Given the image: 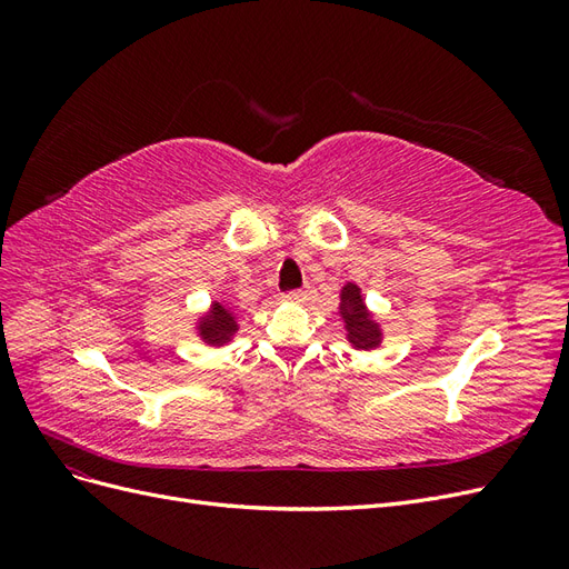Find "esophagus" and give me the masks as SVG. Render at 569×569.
<instances>
[{
  "instance_id": "esophagus-1",
  "label": "esophagus",
  "mask_w": 569,
  "mask_h": 569,
  "mask_svg": "<svg viewBox=\"0 0 569 569\" xmlns=\"http://www.w3.org/2000/svg\"><path fill=\"white\" fill-rule=\"evenodd\" d=\"M284 299H289V301H306V289H291V291H287Z\"/></svg>"
}]
</instances>
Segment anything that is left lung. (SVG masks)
<instances>
[{
	"mask_svg": "<svg viewBox=\"0 0 569 569\" xmlns=\"http://www.w3.org/2000/svg\"><path fill=\"white\" fill-rule=\"evenodd\" d=\"M341 316L347 318L349 337L358 349H370L380 341V330L368 318L366 303L360 299V289L356 284H347L341 291Z\"/></svg>",
	"mask_w": 569,
	"mask_h": 569,
	"instance_id": "8db88e82",
	"label": "left lung"
}]
</instances>
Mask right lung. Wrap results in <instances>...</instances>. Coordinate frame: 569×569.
Segmentation results:
<instances>
[{"instance_id": "obj_1", "label": "right lung", "mask_w": 569, "mask_h": 569, "mask_svg": "<svg viewBox=\"0 0 569 569\" xmlns=\"http://www.w3.org/2000/svg\"><path fill=\"white\" fill-rule=\"evenodd\" d=\"M234 330H237V325H234L232 316L226 311V308L218 306V303L213 306L211 320L201 322V335H203L206 341H211V343L228 341V337H230Z\"/></svg>"}]
</instances>
